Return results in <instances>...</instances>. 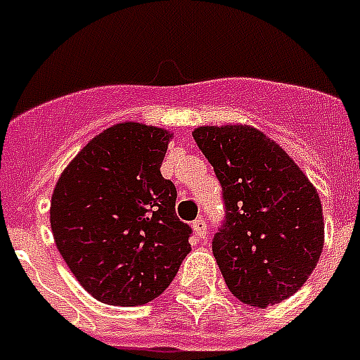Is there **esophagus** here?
Masks as SVG:
<instances>
[{
    "mask_svg": "<svg viewBox=\"0 0 360 360\" xmlns=\"http://www.w3.org/2000/svg\"><path fill=\"white\" fill-rule=\"evenodd\" d=\"M192 230H194V233H196L200 239H205V237H207V233H209L207 224H205V220H203V219L194 220V222H192Z\"/></svg>",
    "mask_w": 360,
    "mask_h": 360,
    "instance_id": "1",
    "label": "esophagus"
}]
</instances>
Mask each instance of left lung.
<instances>
[{"label": "left lung", "instance_id": "8db88e82", "mask_svg": "<svg viewBox=\"0 0 360 360\" xmlns=\"http://www.w3.org/2000/svg\"><path fill=\"white\" fill-rule=\"evenodd\" d=\"M224 191L226 220L213 254L228 290L267 308L291 297L323 250L321 200L295 160L250 124L192 132Z\"/></svg>", "mask_w": 360, "mask_h": 360}]
</instances>
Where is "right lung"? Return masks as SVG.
Instances as JSON below:
<instances>
[{
    "instance_id": "right-lung-1",
    "label": "right lung",
    "mask_w": 360,
    "mask_h": 360,
    "mask_svg": "<svg viewBox=\"0 0 360 360\" xmlns=\"http://www.w3.org/2000/svg\"><path fill=\"white\" fill-rule=\"evenodd\" d=\"M169 140L158 127L117 123L87 141L56 183L53 240L97 301L138 307L157 299L191 252L175 185L160 174Z\"/></svg>"
}]
</instances>
